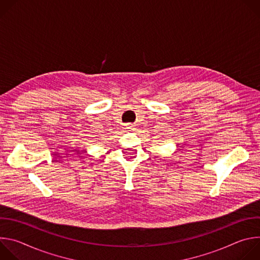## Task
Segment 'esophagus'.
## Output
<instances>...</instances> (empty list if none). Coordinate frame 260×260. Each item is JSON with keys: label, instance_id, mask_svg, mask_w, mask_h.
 Wrapping results in <instances>:
<instances>
[{"label": "esophagus", "instance_id": "esophagus-1", "mask_svg": "<svg viewBox=\"0 0 260 260\" xmlns=\"http://www.w3.org/2000/svg\"><path fill=\"white\" fill-rule=\"evenodd\" d=\"M124 128L127 129V131H134L135 129V125L132 124V123H126V124H124Z\"/></svg>", "mask_w": 260, "mask_h": 260}]
</instances>
